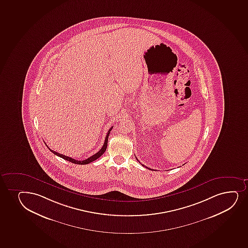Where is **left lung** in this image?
Instances as JSON below:
<instances>
[{
	"mask_svg": "<svg viewBox=\"0 0 248 248\" xmlns=\"http://www.w3.org/2000/svg\"><path fill=\"white\" fill-rule=\"evenodd\" d=\"M137 160H138V159H137ZM138 161H139V160H138ZM143 165V166H145V165ZM145 167H146V166H145ZM146 168L149 169L148 167H146ZM149 170H151V169H149Z\"/></svg>",
	"mask_w": 248,
	"mask_h": 248,
	"instance_id": "1",
	"label": "left lung"
}]
</instances>
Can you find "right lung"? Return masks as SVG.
<instances>
[{
    "label": "right lung",
    "mask_w": 248,
    "mask_h": 248,
    "mask_svg": "<svg viewBox=\"0 0 248 248\" xmlns=\"http://www.w3.org/2000/svg\"><path fill=\"white\" fill-rule=\"evenodd\" d=\"M111 129H112V127L109 129L108 132V134L106 136L105 141H104V144H103V147L101 148V150H100L98 152H97L96 154L93 155H92L91 157H89V158H88L87 159H84V160H77V159H72L71 157L66 156L64 155L60 154V153H58L56 151H52V150H50L48 147V148L49 149L50 151L53 152L54 155H56L58 156L61 157L62 159L68 160L69 162L74 163V164H77V165H87V164H89V163L93 162L94 160H96V159H98V158H99V157L101 156L102 155H103V153L105 152L107 146H108V140L109 134H110V131H111Z\"/></svg>",
    "instance_id": "add662e5"
}]
</instances>
